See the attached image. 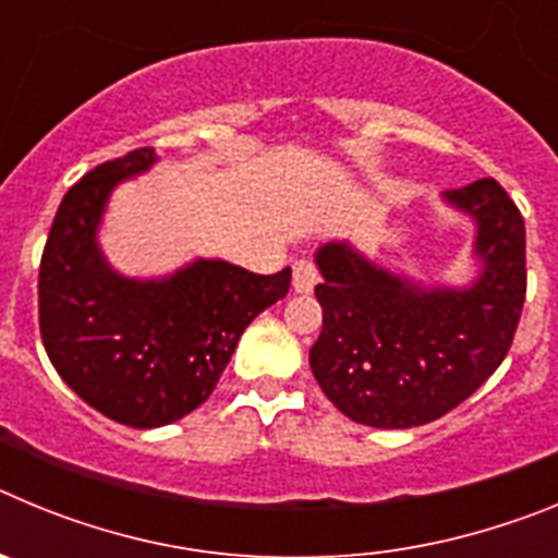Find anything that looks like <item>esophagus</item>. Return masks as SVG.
Returning <instances> with one entry per match:
<instances>
[{
	"mask_svg": "<svg viewBox=\"0 0 558 558\" xmlns=\"http://www.w3.org/2000/svg\"><path fill=\"white\" fill-rule=\"evenodd\" d=\"M318 282H322V274H318V268H315L313 263H307V259H299V263L293 265V290L295 293H310V290H313Z\"/></svg>",
	"mask_w": 558,
	"mask_h": 558,
	"instance_id": "esophagus-1",
	"label": "esophagus"
}]
</instances>
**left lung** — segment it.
<instances>
[{"label": "left lung", "instance_id": "left-lung-1", "mask_svg": "<svg viewBox=\"0 0 558 558\" xmlns=\"http://www.w3.org/2000/svg\"><path fill=\"white\" fill-rule=\"evenodd\" d=\"M447 201L477 220L483 276L470 290H422L343 243L315 256L324 327L310 366L329 402L357 425L405 430L436 422L511 349L529 288L520 209L495 179L450 190Z\"/></svg>", "mask_w": 558, "mask_h": 558}]
</instances>
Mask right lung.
<instances>
[{"mask_svg": "<svg viewBox=\"0 0 558 558\" xmlns=\"http://www.w3.org/2000/svg\"><path fill=\"white\" fill-rule=\"evenodd\" d=\"M153 161V147H136L86 172L63 195L38 268V327L56 372L102 416L140 430L204 405L245 327L290 290V268L263 276L220 259L165 282L113 274L95 240L102 206Z\"/></svg>", "mask_w": 558, "mask_h": 558, "instance_id": "1", "label": "right lung"}]
</instances>
